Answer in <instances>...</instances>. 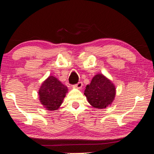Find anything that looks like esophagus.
Returning <instances> with one entry per match:
<instances>
[{"label": "esophagus", "instance_id": "obj_1", "mask_svg": "<svg viewBox=\"0 0 154 154\" xmlns=\"http://www.w3.org/2000/svg\"><path fill=\"white\" fill-rule=\"evenodd\" d=\"M82 82H79L78 83H77L75 85H74V88H78V89L82 88Z\"/></svg>", "mask_w": 154, "mask_h": 154}]
</instances>
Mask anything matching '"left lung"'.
<instances>
[{
	"instance_id": "obj_1",
	"label": "left lung",
	"mask_w": 154,
	"mask_h": 154,
	"mask_svg": "<svg viewBox=\"0 0 154 154\" xmlns=\"http://www.w3.org/2000/svg\"><path fill=\"white\" fill-rule=\"evenodd\" d=\"M85 94L88 102L95 108L104 109L112 104L116 96V87L102 74L93 77L90 85H86Z\"/></svg>"
}]
</instances>
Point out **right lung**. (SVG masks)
I'll return each mask as SVG.
<instances>
[{"mask_svg":"<svg viewBox=\"0 0 154 154\" xmlns=\"http://www.w3.org/2000/svg\"><path fill=\"white\" fill-rule=\"evenodd\" d=\"M67 91L66 86L56 77L50 76L44 81L38 91L40 102L47 110H56L61 105Z\"/></svg>","mask_w":154,"mask_h":154,"instance_id":"add662e5","label":"right lung"}]
</instances>
